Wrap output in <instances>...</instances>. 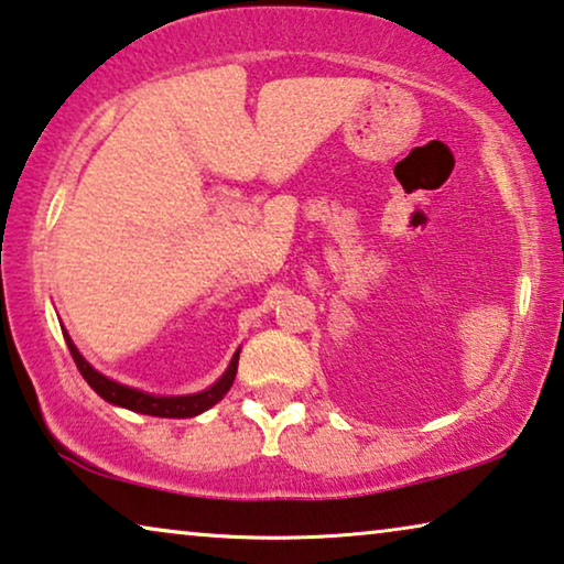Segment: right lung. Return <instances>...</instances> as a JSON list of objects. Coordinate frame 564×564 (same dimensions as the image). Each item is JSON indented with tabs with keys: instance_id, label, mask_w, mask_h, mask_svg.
I'll list each match as a JSON object with an SVG mask.
<instances>
[{
	"instance_id": "1",
	"label": "right lung",
	"mask_w": 564,
	"mask_h": 564,
	"mask_svg": "<svg viewBox=\"0 0 564 564\" xmlns=\"http://www.w3.org/2000/svg\"><path fill=\"white\" fill-rule=\"evenodd\" d=\"M63 338L68 343V350L76 361L80 377L88 381L96 394H99L104 402H109L113 406H124V410L140 412V414H150V417H170V420H183V417H195V414L210 410V406L221 402L226 397V391L231 389V383L236 379V369H239V350H236L228 369L221 373V379L216 383H210L208 389L198 391V394H181V397H160V394H150V391L127 387V383H119L109 377H104L101 371H96L91 364L80 356V350L76 348V343L70 340L68 333L63 330Z\"/></svg>"
}]
</instances>
